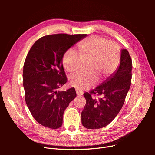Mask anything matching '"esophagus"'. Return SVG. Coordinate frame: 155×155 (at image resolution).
Masks as SVG:
<instances>
[{
  "instance_id": "34e87169",
  "label": "esophagus",
  "mask_w": 155,
  "mask_h": 155,
  "mask_svg": "<svg viewBox=\"0 0 155 155\" xmlns=\"http://www.w3.org/2000/svg\"><path fill=\"white\" fill-rule=\"evenodd\" d=\"M76 94H77V95H78V96H81V95H83V92L82 91H79L78 89H76Z\"/></svg>"
}]
</instances>
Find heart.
Returning <instances> with one entry per match:
<instances>
[{
  "mask_svg": "<svg viewBox=\"0 0 155 155\" xmlns=\"http://www.w3.org/2000/svg\"><path fill=\"white\" fill-rule=\"evenodd\" d=\"M78 49L80 59L88 61V72L74 74L70 78V85L79 90L93 86L97 78L102 79L110 76L119 64L120 47L114 41L94 35L81 42ZM62 63L67 72H76L78 68V55L72 49H68L63 54Z\"/></svg>",
  "mask_w": 155,
  "mask_h": 155,
  "instance_id": "heart-1",
  "label": "heart"
}]
</instances>
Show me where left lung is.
<instances>
[{
    "mask_svg": "<svg viewBox=\"0 0 155 155\" xmlns=\"http://www.w3.org/2000/svg\"><path fill=\"white\" fill-rule=\"evenodd\" d=\"M132 67L129 51L121 49L118 69L94 90L84 94L86 105L81 112V123L85 127L89 129L104 127L116 118L130 87ZM91 94L103 97L96 100Z\"/></svg>",
    "mask_w": 155,
    "mask_h": 155,
    "instance_id": "8db88e82",
    "label": "left lung"
}]
</instances>
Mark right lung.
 Returning a JSON list of instances; mask_svg holds the SVG:
<instances>
[{"label":"right lung","instance_id":"obj_1","mask_svg":"<svg viewBox=\"0 0 155 155\" xmlns=\"http://www.w3.org/2000/svg\"><path fill=\"white\" fill-rule=\"evenodd\" d=\"M87 34L46 35L35 41L23 67L26 105L34 119L46 127L58 129L63 113L76 97L74 88L58 91L67 81L62 59L64 53Z\"/></svg>","mask_w":155,"mask_h":155}]
</instances>
